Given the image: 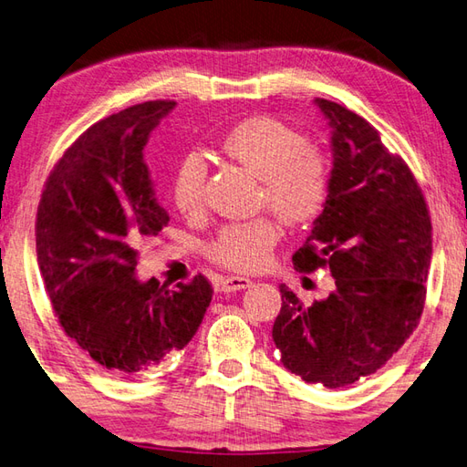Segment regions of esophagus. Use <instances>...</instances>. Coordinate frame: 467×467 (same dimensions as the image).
<instances>
[{"label": "esophagus", "mask_w": 467, "mask_h": 467, "mask_svg": "<svg viewBox=\"0 0 467 467\" xmlns=\"http://www.w3.org/2000/svg\"><path fill=\"white\" fill-rule=\"evenodd\" d=\"M252 285V279L250 277H240V275H232V277H223L217 287L222 289V292H240V289H245Z\"/></svg>", "instance_id": "esophagus-1"}]
</instances>
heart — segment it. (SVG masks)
Segmentation results:
<instances>
[{
	"mask_svg": "<svg viewBox=\"0 0 467 467\" xmlns=\"http://www.w3.org/2000/svg\"><path fill=\"white\" fill-rule=\"evenodd\" d=\"M222 153L260 178L257 203L287 225H306L324 212L331 193L329 155L309 143L304 133L272 116L244 119L225 133ZM207 160L190 151L180 160L171 180V200L188 217L205 210ZM279 227L269 217L223 225L207 247L215 264L235 272H257L272 260Z\"/></svg>",
	"mask_w": 467,
	"mask_h": 467,
	"instance_id": "b5f03b06",
	"label": "heart"
}]
</instances>
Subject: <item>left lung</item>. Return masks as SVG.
I'll return each instance as SVG.
<instances>
[{
  "mask_svg": "<svg viewBox=\"0 0 467 467\" xmlns=\"http://www.w3.org/2000/svg\"><path fill=\"white\" fill-rule=\"evenodd\" d=\"M334 130V182L299 274L329 267L336 289L304 306L285 284L274 341L307 383L344 388L374 374L418 327L426 306L431 220L416 175L379 131L336 101L316 99Z\"/></svg>",
  "mask_w": 467,
  "mask_h": 467,
  "instance_id": "left-lung-1",
  "label": "left lung"
}]
</instances>
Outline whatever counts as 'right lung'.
I'll return each instance as SVG.
<instances>
[{"label":"right lung","mask_w":467,"mask_h":467,"mask_svg":"<svg viewBox=\"0 0 467 467\" xmlns=\"http://www.w3.org/2000/svg\"><path fill=\"white\" fill-rule=\"evenodd\" d=\"M173 106L146 101L93 123L49 171L37 205V264L61 329L126 379L188 346L213 296L202 274L175 289L133 274L143 242L170 222L143 148Z\"/></svg>","instance_id":"obj_1"}]
</instances>
